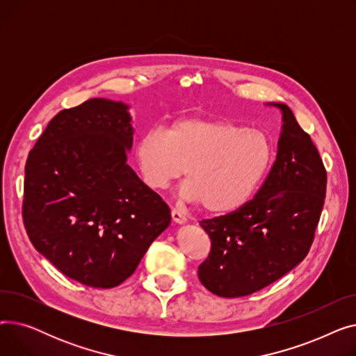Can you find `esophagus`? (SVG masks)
<instances>
[{"instance_id":"esophagus-1","label":"esophagus","mask_w":356,"mask_h":356,"mask_svg":"<svg viewBox=\"0 0 356 356\" xmlns=\"http://www.w3.org/2000/svg\"><path fill=\"white\" fill-rule=\"evenodd\" d=\"M172 219H173V222L175 223H179V225H180V223H184L186 220H188V218H186L180 211H177V209H173L172 211Z\"/></svg>"}]
</instances>
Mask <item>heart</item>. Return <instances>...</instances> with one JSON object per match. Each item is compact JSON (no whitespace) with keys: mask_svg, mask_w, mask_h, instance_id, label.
<instances>
[{"mask_svg":"<svg viewBox=\"0 0 356 356\" xmlns=\"http://www.w3.org/2000/svg\"><path fill=\"white\" fill-rule=\"evenodd\" d=\"M271 148L258 129L220 118H184L161 133L152 129L136 144L145 186L163 191L186 168L181 196L212 213L244 203L268 164Z\"/></svg>","mask_w":356,"mask_h":356,"instance_id":"b5f03b06","label":"heart"}]
</instances>
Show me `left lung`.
<instances>
[{"instance_id": "obj_1", "label": "left lung", "mask_w": 356, "mask_h": 356, "mask_svg": "<svg viewBox=\"0 0 356 356\" xmlns=\"http://www.w3.org/2000/svg\"><path fill=\"white\" fill-rule=\"evenodd\" d=\"M277 157L254 199L200 220L211 252L200 283L219 297H242L277 282L306 258L326 195V168L310 136L284 104Z\"/></svg>"}]
</instances>
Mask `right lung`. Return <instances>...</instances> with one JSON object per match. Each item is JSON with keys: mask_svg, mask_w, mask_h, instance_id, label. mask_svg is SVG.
<instances>
[{"mask_svg": "<svg viewBox=\"0 0 356 356\" xmlns=\"http://www.w3.org/2000/svg\"><path fill=\"white\" fill-rule=\"evenodd\" d=\"M131 145L128 106L93 98L60 111L29 153L27 235L60 273L89 287L125 282L172 219L128 165Z\"/></svg>", "mask_w": 356, "mask_h": 356, "instance_id": "add662e5", "label": "right lung"}]
</instances>
